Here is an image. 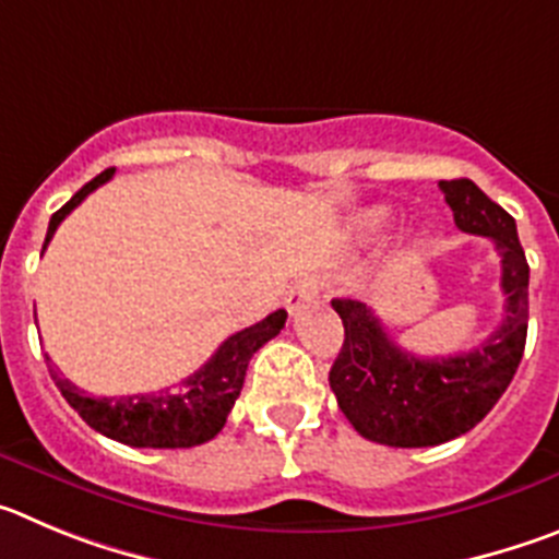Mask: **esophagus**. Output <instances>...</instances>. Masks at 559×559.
Wrapping results in <instances>:
<instances>
[{
  "label": "esophagus",
  "instance_id": "obj_1",
  "mask_svg": "<svg viewBox=\"0 0 559 559\" xmlns=\"http://www.w3.org/2000/svg\"><path fill=\"white\" fill-rule=\"evenodd\" d=\"M320 289H323V286H320V281H317V278H300L298 284H295L289 292H286V298H284V304H286V309H289V314H295V311H298L300 306L309 304V300H314L317 295H320Z\"/></svg>",
  "mask_w": 559,
  "mask_h": 559
}]
</instances>
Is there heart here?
Wrapping results in <instances>:
<instances>
[{"label": "heart", "mask_w": 559, "mask_h": 559, "mask_svg": "<svg viewBox=\"0 0 559 559\" xmlns=\"http://www.w3.org/2000/svg\"><path fill=\"white\" fill-rule=\"evenodd\" d=\"M384 219V211H370V223H381Z\"/></svg>", "instance_id": "b5f03b06"}]
</instances>
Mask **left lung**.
Wrapping results in <instances>:
<instances>
[{
	"mask_svg": "<svg viewBox=\"0 0 559 559\" xmlns=\"http://www.w3.org/2000/svg\"><path fill=\"white\" fill-rule=\"evenodd\" d=\"M456 228L487 236L501 255V325L474 350L417 356L399 348L376 311L361 300H331L345 342L331 365V390L342 415L367 440L392 449L440 445L474 429L515 376L530 320V264L515 219L474 180H440Z\"/></svg>",
	"mask_w": 559,
	"mask_h": 559,
	"instance_id": "8db88e82",
	"label": "left lung"
}]
</instances>
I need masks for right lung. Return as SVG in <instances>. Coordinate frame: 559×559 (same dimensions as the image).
Returning <instances> with one entry per match:
<instances>
[{
	"instance_id": "add662e5",
	"label": "right lung",
	"mask_w": 559,
	"mask_h": 559,
	"mask_svg": "<svg viewBox=\"0 0 559 559\" xmlns=\"http://www.w3.org/2000/svg\"><path fill=\"white\" fill-rule=\"evenodd\" d=\"M110 178H114V169H105L97 178L88 180L63 209L55 211L52 219H49L44 250H47L58 225L94 189L108 183ZM284 323L286 311L278 309L264 317L261 323L236 331L234 336H228L219 345L217 354L200 367L198 373L158 392L97 399V395H88L69 379H63L55 365H49V376L58 384L60 395L69 401V406L99 435L124 442V445H133V449H192V445L209 442L211 437H217L223 431L228 412L234 409L236 399L242 392L248 361L253 359V354L264 342H270L284 329Z\"/></svg>"
}]
</instances>
